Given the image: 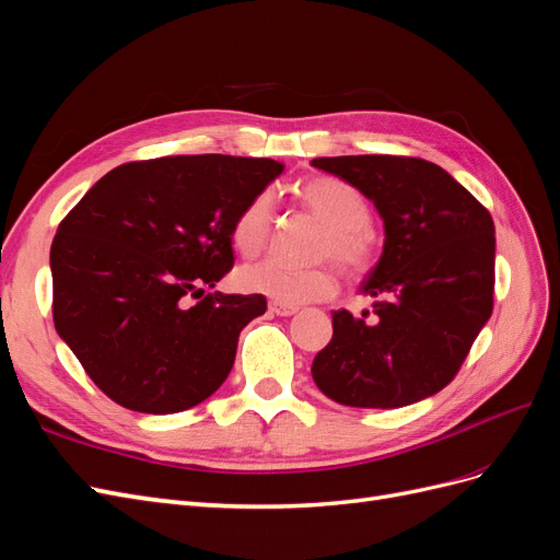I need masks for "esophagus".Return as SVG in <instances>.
I'll list each match as a JSON object with an SVG mask.
<instances>
[{
    "label": "esophagus",
    "instance_id": "esophagus-1",
    "mask_svg": "<svg viewBox=\"0 0 560 560\" xmlns=\"http://www.w3.org/2000/svg\"><path fill=\"white\" fill-rule=\"evenodd\" d=\"M268 308H270V313H276V315H280V317H290V315L299 313L296 306H287V303H278V301L270 303Z\"/></svg>",
    "mask_w": 560,
    "mask_h": 560
}]
</instances>
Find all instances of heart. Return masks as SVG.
Here are the masks:
<instances>
[{"mask_svg":"<svg viewBox=\"0 0 560 560\" xmlns=\"http://www.w3.org/2000/svg\"><path fill=\"white\" fill-rule=\"evenodd\" d=\"M294 198L303 210H308L327 226L317 257L334 259L352 280L364 278L376 264V241L371 233L374 212H371L369 198L354 184L329 175L299 182L294 186ZM270 231H273L270 196H252L233 222V247L243 257H257L266 249ZM235 284L247 294H261L287 306H301V303L329 299L336 292V273L329 264L294 268L268 259L243 266L235 273Z\"/></svg>","mask_w":560,"mask_h":560,"instance_id":"obj_1","label":"heart"}]
</instances>
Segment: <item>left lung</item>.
<instances>
[{"mask_svg":"<svg viewBox=\"0 0 560 560\" xmlns=\"http://www.w3.org/2000/svg\"><path fill=\"white\" fill-rule=\"evenodd\" d=\"M311 165L374 202L385 224L378 264L362 282L374 313L334 311L313 360L329 399L399 409L444 389L493 313V217L444 167L411 156H334Z\"/></svg>","mask_w":560,"mask_h":560,"instance_id":"8db88e82","label":"left lung"}]
</instances>
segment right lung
I'll return each instance as SVG.
<instances>
[{
  "label": "right lung",
  "instance_id": "obj_1",
  "mask_svg": "<svg viewBox=\"0 0 560 560\" xmlns=\"http://www.w3.org/2000/svg\"><path fill=\"white\" fill-rule=\"evenodd\" d=\"M282 167L224 154L132 161L62 219L50 245L54 325L112 401L165 416L226 381L266 296L206 287L233 268L235 217Z\"/></svg>",
  "mask_w": 560,
  "mask_h": 560
}]
</instances>
